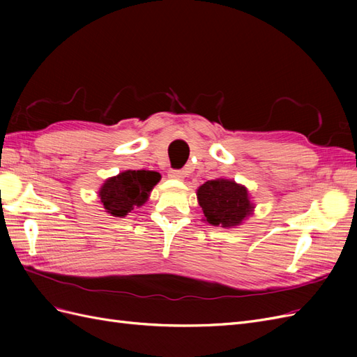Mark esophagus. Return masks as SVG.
Instances as JSON below:
<instances>
[{
	"instance_id": "obj_1",
	"label": "esophagus",
	"mask_w": 357,
	"mask_h": 357,
	"mask_svg": "<svg viewBox=\"0 0 357 357\" xmlns=\"http://www.w3.org/2000/svg\"><path fill=\"white\" fill-rule=\"evenodd\" d=\"M168 177L174 178V180H183V178H185V172L180 171V169H169Z\"/></svg>"
}]
</instances>
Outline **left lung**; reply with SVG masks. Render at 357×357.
<instances>
[{"instance_id":"8db88e82","label":"left lung","mask_w":357,"mask_h":357,"mask_svg":"<svg viewBox=\"0 0 357 357\" xmlns=\"http://www.w3.org/2000/svg\"><path fill=\"white\" fill-rule=\"evenodd\" d=\"M205 222L222 228H235L250 215L255 205L247 188L234 180L215 178L205 181L197 190Z\"/></svg>"}]
</instances>
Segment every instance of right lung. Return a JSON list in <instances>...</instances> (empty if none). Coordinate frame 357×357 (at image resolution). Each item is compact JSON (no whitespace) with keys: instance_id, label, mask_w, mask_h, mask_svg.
<instances>
[{"instance_id":"add662e5","label":"right lung","mask_w":357,"mask_h":357,"mask_svg":"<svg viewBox=\"0 0 357 357\" xmlns=\"http://www.w3.org/2000/svg\"><path fill=\"white\" fill-rule=\"evenodd\" d=\"M159 180V172L146 169H128L105 180L100 189V198L105 211L114 218H125L128 213L142 207L149 199V193Z\"/></svg>"}]
</instances>
